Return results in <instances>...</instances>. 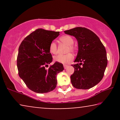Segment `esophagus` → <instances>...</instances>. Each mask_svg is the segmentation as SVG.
Masks as SVG:
<instances>
[{"label": "esophagus", "mask_w": 120, "mask_h": 120, "mask_svg": "<svg viewBox=\"0 0 120 120\" xmlns=\"http://www.w3.org/2000/svg\"><path fill=\"white\" fill-rule=\"evenodd\" d=\"M63 66H64V68L65 69H66L67 68V67H68V65H66V64H64Z\"/></svg>", "instance_id": "esophagus-1"}]
</instances>
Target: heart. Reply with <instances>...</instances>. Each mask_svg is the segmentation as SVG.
<instances>
[{
  "label": "heart",
  "mask_w": 120,
  "mask_h": 120,
  "mask_svg": "<svg viewBox=\"0 0 120 120\" xmlns=\"http://www.w3.org/2000/svg\"><path fill=\"white\" fill-rule=\"evenodd\" d=\"M60 40L62 43L68 46L66 52L68 53L69 52H74L76 51V47L74 46V39L70 35H63L60 38ZM49 51L50 53L56 54L57 51V46L55 42L52 41L51 42L49 46ZM73 56L72 54L69 53L65 55H57L53 57V60L55 62L62 64H67L70 63L73 60Z\"/></svg>",
  "instance_id": "heart-1"
}]
</instances>
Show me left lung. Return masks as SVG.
I'll return each instance as SVG.
<instances>
[{
    "instance_id": "obj_1",
    "label": "left lung",
    "mask_w": 120,
    "mask_h": 120,
    "mask_svg": "<svg viewBox=\"0 0 120 120\" xmlns=\"http://www.w3.org/2000/svg\"><path fill=\"white\" fill-rule=\"evenodd\" d=\"M73 35L78 42V52L73 64L74 72L70 76L72 85L78 89H90L101 81L107 66L104 46L97 35L84 27L64 31Z\"/></svg>"
}]
</instances>
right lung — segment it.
Wrapping results in <instances>:
<instances>
[{
	"instance_id": "right-lung-1",
	"label": "right lung",
	"mask_w": 120,
	"mask_h": 120,
	"mask_svg": "<svg viewBox=\"0 0 120 120\" xmlns=\"http://www.w3.org/2000/svg\"><path fill=\"white\" fill-rule=\"evenodd\" d=\"M59 32L38 29L21 42L19 49L17 66L19 75L28 87L38 93L53 91L57 85V75L64 70L62 63L52 61L49 51L51 42Z\"/></svg>"
}]
</instances>
